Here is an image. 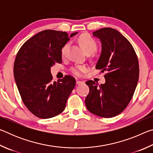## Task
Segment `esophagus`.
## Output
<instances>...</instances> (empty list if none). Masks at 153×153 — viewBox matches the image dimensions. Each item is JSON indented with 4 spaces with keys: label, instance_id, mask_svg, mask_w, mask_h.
Listing matches in <instances>:
<instances>
[{
    "label": "esophagus",
    "instance_id": "esophagus-1",
    "mask_svg": "<svg viewBox=\"0 0 153 153\" xmlns=\"http://www.w3.org/2000/svg\"><path fill=\"white\" fill-rule=\"evenodd\" d=\"M83 84H84V81H79V80H77L76 81V85H81Z\"/></svg>",
    "mask_w": 153,
    "mask_h": 153
}]
</instances>
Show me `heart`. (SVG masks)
I'll return each instance as SVG.
<instances>
[{
	"mask_svg": "<svg viewBox=\"0 0 153 153\" xmlns=\"http://www.w3.org/2000/svg\"><path fill=\"white\" fill-rule=\"evenodd\" d=\"M78 41L80 45L84 49L86 53H92L97 50V44L96 41L93 39L91 36L87 33H83L79 36L78 38ZM68 43L65 45L61 49V55L62 56H65L66 55L67 48H68ZM87 70V67L84 65H76L73 67L71 69V71L76 76H81L82 73H84Z\"/></svg>",
	"mask_w": 153,
	"mask_h": 153,
	"instance_id": "b5f03b06",
	"label": "heart"
}]
</instances>
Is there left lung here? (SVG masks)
<instances>
[{"label": "left lung", "instance_id": "1", "mask_svg": "<svg viewBox=\"0 0 153 153\" xmlns=\"http://www.w3.org/2000/svg\"><path fill=\"white\" fill-rule=\"evenodd\" d=\"M93 36L102 44L96 69L106 72L105 83L86 82L90 92L85 104L96 115L113 117L125 109L133 97L139 78L138 59L131 43L117 30L104 27Z\"/></svg>", "mask_w": 153, "mask_h": 153}]
</instances>
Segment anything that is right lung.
<instances>
[{
  "label": "right lung",
  "instance_id": "right-lung-1",
  "mask_svg": "<svg viewBox=\"0 0 153 153\" xmlns=\"http://www.w3.org/2000/svg\"><path fill=\"white\" fill-rule=\"evenodd\" d=\"M69 37L66 32L44 30L27 40L17 54L13 74L18 90L25 107L39 118L63 112L76 86L74 77L65 76L56 82L51 73L53 65L62 63L61 49Z\"/></svg>",
  "mask_w": 153,
  "mask_h": 153
}]
</instances>
